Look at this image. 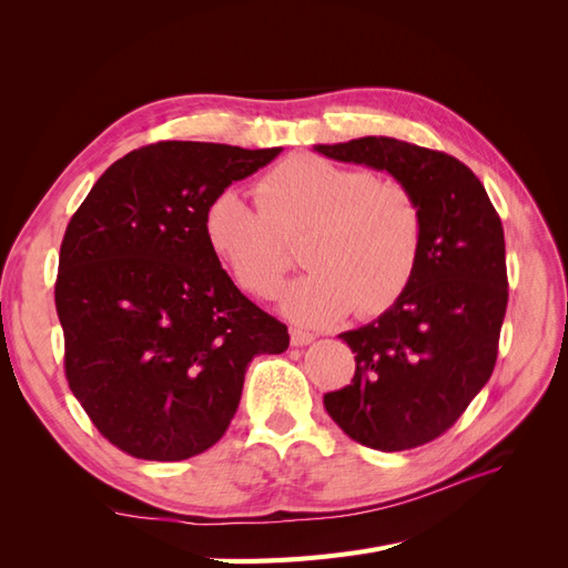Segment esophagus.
Masks as SVG:
<instances>
[{
	"label": "esophagus",
	"instance_id": "obj_1",
	"mask_svg": "<svg viewBox=\"0 0 568 568\" xmlns=\"http://www.w3.org/2000/svg\"><path fill=\"white\" fill-rule=\"evenodd\" d=\"M288 334H291V343H294V346H307V343L315 341V334L303 332V329H291Z\"/></svg>",
	"mask_w": 568,
	"mask_h": 568
}]
</instances>
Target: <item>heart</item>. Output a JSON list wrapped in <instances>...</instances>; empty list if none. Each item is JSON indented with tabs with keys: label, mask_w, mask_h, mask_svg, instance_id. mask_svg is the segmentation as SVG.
Masks as SVG:
<instances>
[{
	"label": "heart",
	"mask_w": 568,
	"mask_h": 568,
	"mask_svg": "<svg viewBox=\"0 0 568 568\" xmlns=\"http://www.w3.org/2000/svg\"><path fill=\"white\" fill-rule=\"evenodd\" d=\"M255 201L217 192L203 209L205 244L239 288L270 298L291 261L284 239L305 232L301 261L311 272L280 294L291 320L324 326L353 311L382 315L415 280L424 213L403 182L296 153L255 182Z\"/></svg>",
	"instance_id": "obj_1"
}]
</instances>
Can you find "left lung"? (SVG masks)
<instances>
[{"instance_id": "obj_1", "label": "left lung", "mask_w": 568, "mask_h": 568, "mask_svg": "<svg viewBox=\"0 0 568 568\" xmlns=\"http://www.w3.org/2000/svg\"><path fill=\"white\" fill-rule=\"evenodd\" d=\"M334 161L386 170L424 213L415 280L390 311L343 332L355 353L348 386L324 395L359 445L395 453L443 436L490 379L507 311L503 222L471 170L393 136L317 144Z\"/></svg>"}]
</instances>
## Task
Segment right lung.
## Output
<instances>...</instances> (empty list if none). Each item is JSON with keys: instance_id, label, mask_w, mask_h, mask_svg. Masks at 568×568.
<instances>
[{"instance_id": "obj_1", "label": "right lung", "mask_w": 568, "mask_h": 568, "mask_svg": "<svg viewBox=\"0 0 568 568\" xmlns=\"http://www.w3.org/2000/svg\"><path fill=\"white\" fill-rule=\"evenodd\" d=\"M282 146L159 142L97 180L61 242L54 286L65 379L99 434L156 462L225 436L255 355L286 324L234 286L203 236V209Z\"/></svg>"}]
</instances>
